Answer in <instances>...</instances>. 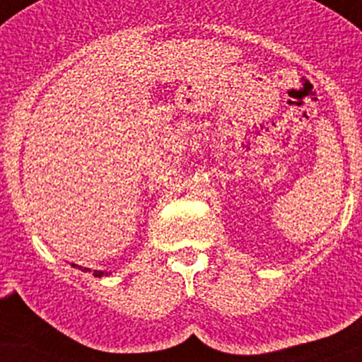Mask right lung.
Instances as JSON below:
<instances>
[{"label":"right lung","instance_id":"obj_1","mask_svg":"<svg viewBox=\"0 0 362 362\" xmlns=\"http://www.w3.org/2000/svg\"><path fill=\"white\" fill-rule=\"evenodd\" d=\"M71 266H74V268H78V269H82V272H90L89 268H82V266H78V264H71ZM93 275H94V276H98V278H101V276L108 275V273H106V272H99V269H94V272H93Z\"/></svg>","mask_w":362,"mask_h":362}]
</instances>
